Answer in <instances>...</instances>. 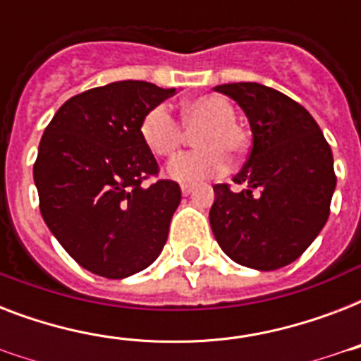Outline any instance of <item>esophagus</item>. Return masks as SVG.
Segmentation results:
<instances>
[{"instance_id":"34e87169","label":"esophagus","mask_w":361,"mask_h":361,"mask_svg":"<svg viewBox=\"0 0 361 361\" xmlns=\"http://www.w3.org/2000/svg\"><path fill=\"white\" fill-rule=\"evenodd\" d=\"M192 189H195L192 185H181V195H183V197H189L192 192Z\"/></svg>"}]
</instances>
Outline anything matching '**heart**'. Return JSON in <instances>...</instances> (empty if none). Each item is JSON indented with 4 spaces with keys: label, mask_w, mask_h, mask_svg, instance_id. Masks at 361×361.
Here are the masks:
<instances>
[{
    "label": "heart",
    "mask_w": 361,
    "mask_h": 361,
    "mask_svg": "<svg viewBox=\"0 0 361 361\" xmlns=\"http://www.w3.org/2000/svg\"><path fill=\"white\" fill-rule=\"evenodd\" d=\"M181 118L195 133L198 149L185 152L170 161L166 174L180 183L198 181L225 174L231 166V155H240L247 146L245 130L236 123V110L223 95H198L183 104ZM140 138L157 157H170L183 140V129L169 106L157 104L140 121Z\"/></svg>",
    "instance_id": "1"
}]
</instances>
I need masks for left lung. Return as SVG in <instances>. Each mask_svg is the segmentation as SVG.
Segmentation results:
<instances>
[{"instance_id": "1", "label": "left lung", "mask_w": 361, "mask_h": 361, "mask_svg": "<svg viewBox=\"0 0 361 361\" xmlns=\"http://www.w3.org/2000/svg\"><path fill=\"white\" fill-rule=\"evenodd\" d=\"M245 112L252 147L234 183L214 185L209 225L219 247L247 268L294 262L324 228L336 191L330 144L302 104L257 82L214 87Z\"/></svg>"}]
</instances>
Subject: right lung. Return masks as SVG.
I'll return each instance as SVG.
<instances>
[{"mask_svg": "<svg viewBox=\"0 0 361 361\" xmlns=\"http://www.w3.org/2000/svg\"><path fill=\"white\" fill-rule=\"evenodd\" d=\"M176 87L121 80L59 106L39 144L33 180L47 226L82 268L109 279L146 269L161 255L181 189L159 172L140 138L147 110Z\"/></svg>", "mask_w": 361, "mask_h": 361, "instance_id": "1", "label": "right lung"}]
</instances>
